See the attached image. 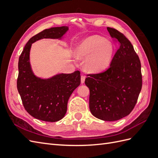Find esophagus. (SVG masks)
<instances>
[{"label": "esophagus", "instance_id": "obj_1", "mask_svg": "<svg viewBox=\"0 0 158 158\" xmlns=\"http://www.w3.org/2000/svg\"><path fill=\"white\" fill-rule=\"evenodd\" d=\"M85 82V76H81V84H84Z\"/></svg>", "mask_w": 158, "mask_h": 158}]
</instances>
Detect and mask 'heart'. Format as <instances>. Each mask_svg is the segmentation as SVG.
<instances>
[{"label": "heart", "mask_w": 158, "mask_h": 158, "mask_svg": "<svg viewBox=\"0 0 158 158\" xmlns=\"http://www.w3.org/2000/svg\"><path fill=\"white\" fill-rule=\"evenodd\" d=\"M113 47L111 42L99 35L85 38L78 46L76 55L78 58L85 59L87 71L97 73L106 70L111 63Z\"/></svg>", "instance_id": "heart-1"}]
</instances>
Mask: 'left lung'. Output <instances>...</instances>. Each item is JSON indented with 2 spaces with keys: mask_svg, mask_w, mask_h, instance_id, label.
Returning <instances> with one entry per match:
<instances>
[{
  "mask_svg": "<svg viewBox=\"0 0 158 158\" xmlns=\"http://www.w3.org/2000/svg\"><path fill=\"white\" fill-rule=\"evenodd\" d=\"M107 29L119 43L108 69L88 74L85 84L89 89V109L96 118L114 121L132 111L142 89L141 64L131 43L114 28Z\"/></svg>",
  "mask_w": 158,
  "mask_h": 158,
  "instance_id": "1",
  "label": "left lung"
}]
</instances>
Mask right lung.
Masks as SVG:
<instances>
[{
  "mask_svg": "<svg viewBox=\"0 0 158 158\" xmlns=\"http://www.w3.org/2000/svg\"><path fill=\"white\" fill-rule=\"evenodd\" d=\"M68 30L67 26L55 27L37 33L28 41L19 57L18 91L26 111L39 120L56 122L64 117L69 99L80 84V73H61L47 79L37 77L30 63L31 44L47 38L61 40Z\"/></svg>",
  "mask_w": 158,
  "mask_h": 158,
  "instance_id": "add662e5",
  "label": "right lung"
}]
</instances>
